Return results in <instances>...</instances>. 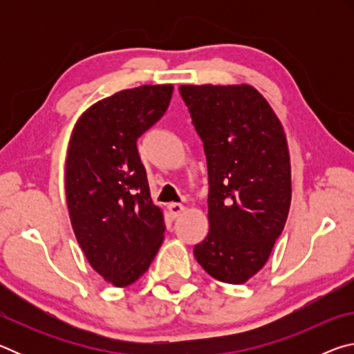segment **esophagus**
I'll return each instance as SVG.
<instances>
[{
	"label": "esophagus",
	"mask_w": 354,
	"mask_h": 354,
	"mask_svg": "<svg viewBox=\"0 0 354 354\" xmlns=\"http://www.w3.org/2000/svg\"><path fill=\"white\" fill-rule=\"evenodd\" d=\"M169 211L173 218H178L179 215L185 211V207L183 205H179V203H171V205H169Z\"/></svg>",
	"instance_id": "34e87169"
}]
</instances>
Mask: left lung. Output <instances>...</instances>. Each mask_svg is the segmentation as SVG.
Wrapping results in <instances>:
<instances>
[{"label":"left lung","mask_w":354,"mask_h":354,"mask_svg":"<svg viewBox=\"0 0 354 354\" xmlns=\"http://www.w3.org/2000/svg\"><path fill=\"white\" fill-rule=\"evenodd\" d=\"M179 93L207 160L209 232L195 245V259L221 283L243 284L266 266L289 215L283 124L248 84H184Z\"/></svg>","instance_id":"8db88e82"}]
</instances>
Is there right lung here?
<instances>
[{
	"label": "right lung",
	"instance_id": "obj_1",
	"mask_svg": "<svg viewBox=\"0 0 354 354\" xmlns=\"http://www.w3.org/2000/svg\"><path fill=\"white\" fill-rule=\"evenodd\" d=\"M171 84L100 100L77 118L65 159V195L76 241L107 283L127 287L164 241V214L149 195L137 139L170 104Z\"/></svg>",
	"mask_w": 354,
	"mask_h": 354
}]
</instances>
